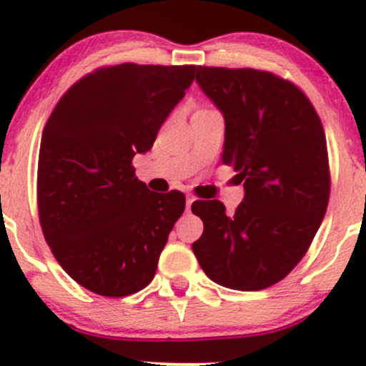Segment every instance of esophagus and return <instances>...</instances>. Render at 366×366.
I'll return each instance as SVG.
<instances>
[{
	"instance_id": "34e87169",
	"label": "esophagus",
	"mask_w": 366,
	"mask_h": 366,
	"mask_svg": "<svg viewBox=\"0 0 366 366\" xmlns=\"http://www.w3.org/2000/svg\"><path fill=\"white\" fill-rule=\"evenodd\" d=\"M194 199H196V197H194V196H187V201H186V207H187V212H189V209H191V204H192V203H194Z\"/></svg>"
}]
</instances>
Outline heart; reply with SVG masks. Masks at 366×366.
Listing matches in <instances>:
<instances>
[{
	"instance_id": "obj_1",
	"label": "heart",
	"mask_w": 366,
	"mask_h": 366,
	"mask_svg": "<svg viewBox=\"0 0 366 366\" xmlns=\"http://www.w3.org/2000/svg\"><path fill=\"white\" fill-rule=\"evenodd\" d=\"M209 110H212V108H208V107H197L194 113H203V112H209Z\"/></svg>"
}]
</instances>
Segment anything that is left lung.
Segmentation results:
<instances>
[{"label": "left lung", "mask_w": 366, "mask_h": 366, "mask_svg": "<svg viewBox=\"0 0 366 366\" xmlns=\"http://www.w3.org/2000/svg\"><path fill=\"white\" fill-rule=\"evenodd\" d=\"M196 82L224 113L222 162L246 194L234 215L218 199L192 203L204 225L192 251L213 282L262 291L291 274L325 217L323 125L296 84L267 70L199 65Z\"/></svg>", "instance_id": "left-lung-1"}]
</instances>
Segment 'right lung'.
<instances>
[{"label": "right lung", "instance_id": "1", "mask_svg": "<svg viewBox=\"0 0 366 366\" xmlns=\"http://www.w3.org/2000/svg\"><path fill=\"white\" fill-rule=\"evenodd\" d=\"M196 65H107L84 75L46 122L37 209L56 262L87 291L144 289L186 208L180 191L153 192L132 159L151 149L194 79Z\"/></svg>", "mask_w": 366, "mask_h": 366}]
</instances>
